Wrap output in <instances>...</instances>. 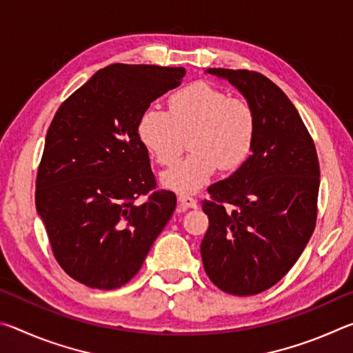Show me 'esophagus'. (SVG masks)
I'll list each match as a JSON object with an SVG mask.
<instances>
[{"mask_svg": "<svg viewBox=\"0 0 353 353\" xmlns=\"http://www.w3.org/2000/svg\"><path fill=\"white\" fill-rule=\"evenodd\" d=\"M179 202H181V207L183 208V210H187V208H198V201L190 198V196L181 194L179 196Z\"/></svg>", "mask_w": 353, "mask_h": 353, "instance_id": "1", "label": "esophagus"}]
</instances>
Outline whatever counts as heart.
Listing matches in <instances>:
<instances>
[{"instance_id": "heart-1", "label": "heart", "mask_w": 353, "mask_h": 353, "mask_svg": "<svg viewBox=\"0 0 353 353\" xmlns=\"http://www.w3.org/2000/svg\"><path fill=\"white\" fill-rule=\"evenodd\" d=\"M137 132L151 157L171 166L181 157L185 139L191 154L166 171L162 183L176 193L204 188L216 171H235L246 162L256 139V115L248 101L227 98L207 82H194L168 98V112L149 107Z\"/></svg>"}]
</instances>
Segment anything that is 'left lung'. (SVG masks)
I'll return each mask as SVG.
<instances>
[{"label": "left lung", "instance_id": "left-lung-1", "mask_svg": "<svg viewBox=\"0 0 353 353\" xmlns=\"http://www.w3.org/2000/svg\"><path fill=\"white\" fill-rule=\"evenodd\" d=\"M205 73L229 81L252 105L256 139L246 162L208 187L212 199L202 202V210L210 225L201 256L219 290L254 296L276 285L312 238L318 154L296 107L266 76L225 68Z\"/></svg>", "mask_w": 353, "mask_h": 353}]
</instances>
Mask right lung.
I'll return each mask as SVG.
<instances>
[{
  "label": "right lung",
  "mask_w": 353,
  "mask_h": 353,
  "mask_svg": "<svg viewBox=\"0 0 353 353\" xmlns=\"http://www.w3.org/2000/svg\"><path fill=\"white\" fill-rule=\"evenodd\" d=\"M183 76L182 67L113 63L56 112L35 207L57 263L77 282L98 290L128 283L174 212L176 194L155 191L137 124Z\"/></svg>",
  "instance_id": "right-lung-1"
}]
</instances>
